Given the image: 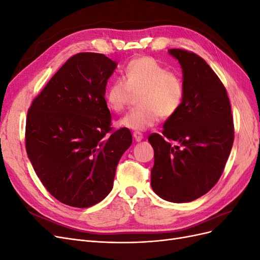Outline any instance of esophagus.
Masks as SVG:
<instances>
[{"label": "esophagus", "mask_w": 260, "mask_h": 260, "mask_svg": "<svg viewBox=\"0 0 260 260\" xmlns=\"http://www.w3.org/2000/svg\"><path fill=\"white\" fill-rule=\"evenodd\" d=\"M143 138L144 137H143L142 133H140V132H135V133H133V139H135L137 142H141V141L143 140Z\"/></svg>", "instance_id": "esophagus-1"}]
</instances>
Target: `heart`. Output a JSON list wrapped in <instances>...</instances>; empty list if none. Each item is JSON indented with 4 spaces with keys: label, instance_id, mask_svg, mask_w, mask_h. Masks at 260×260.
Listing matches in <instances>:
<instances>
[{
    "label": "heart",
    "instance_id": "b5f03b06",
    "mask_svg": "<svg viewBox=\"0 0 260 260\" xmlns=\"http://www.w3.org/2000/svg\"><path fill=\"white\" fill-rule=\"evenodd\" d=\"M139 108L122 116L117 124L121 128L142 132L164 119L174 117L183 104L184 83L177 73L151 56L131 59L122 69V78L114 80L105 92L109 111L120 113L132 94H138Z\"/></svg>",
    "mask_w": 260,
    "mask_h": 260
}]
</instances>
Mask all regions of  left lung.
<instances>
[{"mask_svg": "<svg viewBox=\"0 0 260 260\" xmlns=\"http://www.w3.org/2000/svg\"><path fill=\"white\" fill-rule=\"evenodd\" d=\"M182 68L184 100L180 111L153 133V191L165 201L187 203L201 198L221 177L234 140L225 88L199 55L168 51Z\"/></svg>", "mask_w": 260, "mask_h": 260, "instance_id": "1", "label": "left lung"}]
</instances>
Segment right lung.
<instances>
[{
	"instance_id": "obj_1",
	"label": "right lung",
	"mask_w": 260,
	"mask_h": 260,
	"mask_svg": "<svg viewBox=\"0 0 260 260\" xmlns=\"http://www.w3.org/2000/svg\"><path fill=\"white\" fill-rule=\"evenodd\" d=\"M116 67L104 54H76L28 111V157L46 190L65 205L86 208L104 200L132 143L129 129L111 128L105 91Z\"/></svg>"
}]
</instances>
